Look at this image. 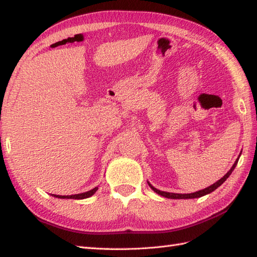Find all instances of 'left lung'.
<instances>
[{"label":"left lung","instance_id":"obj_1","mask_svg":"<svg viewBox=\"0 0 257 257\" xmlns=\"http://www.w3.org/2000/svg\"><path fill=\"white\" fill-rule=\"evenodd\" d=\"M239 157H241V154H239L238 158L235 160V162H234V165L232 166V168L230 169V170L227 171L226 174H224V177L221 178V179L219 180V181H216L215 183H213L212 185H210V187H207V188H205V189H203V190L196 191V192H193V193H184V194H182V193L166 192V191H160V190L156 189V188L154 187V185L150 184V182H148V184H149V187H150L152 190H154L156 193H158V194L161 195V196H165V198H168V199H196V198H201V196H203V195H206V194H209V193L213 192V191L219 188L221 184H223V182H225V180L231 176L232 171L234 170V169H235V167H236V165H237V162H238Z\"/></svg>","mask_w":257,"mask_h":257}]
</instances>
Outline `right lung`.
<instances>
[{"instance_id": "right-lung-1", "label": "right lung", "mask_w": 257, "mask_h": 257, "mask_svg": "<svg viewBox=\"0 0 257 257\" xmlns=\"http://www.w3.org/2000/svg\"><path fill=\"white\" fill-rule=\"evenodd\" d=\"M98 190V187H95L94 189H91L89 191H87V192L84 193H78V194H72V195H57V194H51L53 196H55V198L58 199H75V200H83V199H87L89 198V196L94 195L96 193V191Z\"/></svg>"}]
</instances>
